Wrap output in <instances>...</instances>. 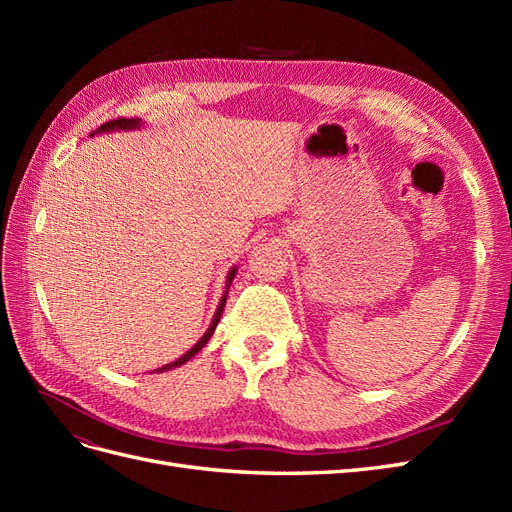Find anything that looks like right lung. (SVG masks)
I'll use <instances>...</instances> for the list:
<instances>
[{"instance_id":"obj_1","label":"right lung","mask_w":512,"mask_h":512,"mask_svg":"<svg viewBox=\"0 0 512 512\" xmlns=\"http://www.w3.org/2000/svg\"><path fill=\"white\" fill-rule=\"evenodd\" d=\"M138 123H141V119H136V117H117V119H111V121H106V123H102V126L98 128V132H108V130H130V128H136ZM235 273H237V269H232L230 273H228V277H226V292H224V297H222V301H220V305H218V312H215V316H213V322H211V327L207 329V333L198 339V344H194V348H190L188 352H185L181 359H177L175 363H168V365H164V367H160V371H166V369H173V367H179V365H183L185 361H190L192 356L198 352V350H203V346L209 342L211 339V335H213V331H215V327H218V322H220V318H222V312H224V305H226V297H228V288H230V284H232V277H235Z\"/></svg>"}]
</instances>
